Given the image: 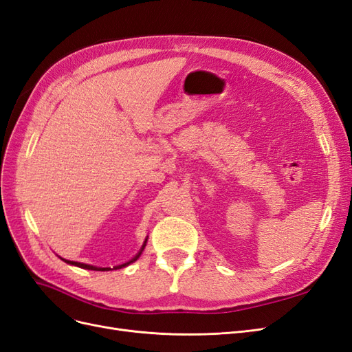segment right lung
<instances>
[{"instance_id":"right-lung-1","label":"right lung","mask_w":352,"mask_h":352,"mask_svg":"<svg viewBox=\"0 0 352 352\" xmlns=\"http://www.w3.org/2000/svg\"><path fill=\"white\" fill-rule=\"evenodd\" d=\"M146 243H147V238L144 240V243H143V245H142V248H140V252L135 254L131 260H129L127 263H122V265H118V266H114V267H96V266H92V265H86V263H78V262H72V260H65V258H63L65 263H69V265H74V266H77V267H82V269H89V270H102V272H105V270H112V269H121V267H126V266H129L130 263H133V262H135V260H138L139 257H140V254H142V252L144 250V247H146Z\"/></svg>"}]
</instances>
